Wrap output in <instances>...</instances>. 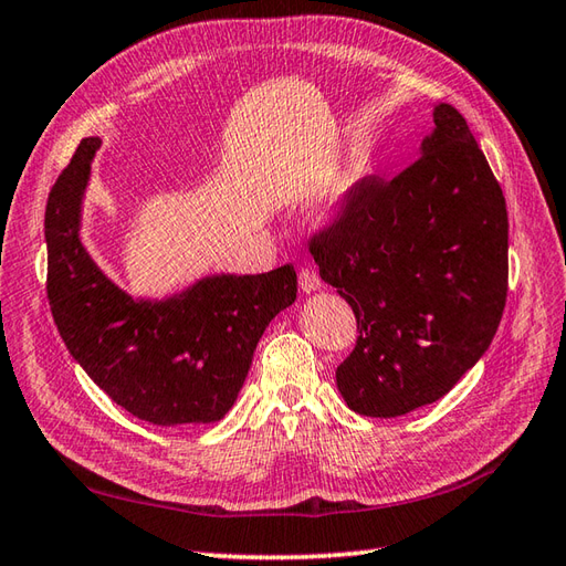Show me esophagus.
<instances>
[{
	"label": "esophagus",
	"mask_w": 566,
	"mask_h": 566,
	"mask_svg": "<svg viewBox=\"0 0 566 566\" xmlns=\"http://www.w3.org/2000/svg\"><path fill=\"white\" fill-rule=\"evenodd\" d=\"M297 281H300V287H303V293H313V291H317V287L322 285L319 275H317V271H315L313 266H303V269H300Z\"/></svg>",
	"instance_id": "esophagus-1"
}]
</instances>
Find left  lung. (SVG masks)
<instances>
[{
    "label": "left lung",
    "instance_id": "8db88e82",
    "mask_svg": "<svg viewBox=\"0 0 566 566\" xmlns=\"http://www.w3.org/2000/svg\"><path fill=\"white\" fill-rule=\"evenodd\" d=\"M307 244L354 310L359 337L337 388L359 415L396 418L440 400L501 325L509 212L452 105L434 107L418 160L390 180L361 178Z\"/></svg>",
    "mask_w": 566,
    "mask_h": 566
}]
</instances>
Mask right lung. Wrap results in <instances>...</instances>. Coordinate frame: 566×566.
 Wrapping results in <instances>:
<instances>
[{"mask_svg": "<svg viewBox=\"0 0 566 566\" xmlns=\"http://www.w3.org/2000/svg\"><path fill=\"white\" fill-rule=\"evenodd\" d=\"M99 138H83L45 202V295L67 352L134 418L158 428L214 422L234 406L269 322L295 303L291 263L212 275L151 303L119 291L80 241V198Z\"/></svg>", "mask_w": 566, "mask_h": 566, "instance_id": "1", "label": "right lung"}]
</instances>
